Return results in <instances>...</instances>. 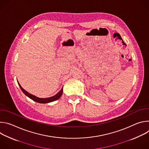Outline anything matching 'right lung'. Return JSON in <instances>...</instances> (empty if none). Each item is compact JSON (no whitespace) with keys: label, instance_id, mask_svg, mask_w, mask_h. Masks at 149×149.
I'll return each mask as SVG.
<instances>
[{"label":"right lung","instance_id":"right-lung-1","mask_svg":"<svg viewBox=\"0 0 149 149\" xmlns=\"http://www.w3.org/2000/svg\"><path fill=\"white\" fill-rule=\"evenodd\" d=\"M18 84L19 86L21 89V90L22 91V92L26 95L28 96L29 98H30L31 99H32V100L37 102H39V103H48V102H52V101H54L56 100H58L62 95V92H63V87L61 88V90H60V91L57 93L55 95L53 96V97H49V98H39V97H37L29 93H28L26 91H25L22 87L20 86V85L19 84V83L18 82Z\"/></svg>","mask_w":149,"mask_h":149}]
</instances>
